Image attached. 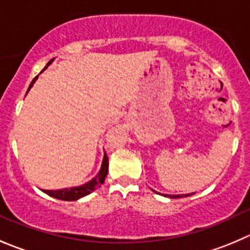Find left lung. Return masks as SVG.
<instances>
[{
  "label": "left lung",
  "instance_id": "8db88e82",
  "mask_svg": "<svg viewBox=\"0 0 250 250\" xmlns=\"http://www.w3.org/2000/svg\"><path fill=\"white\" fill-rule=\"evenodd\" d=\"M194 194V192H192ZM192 194H185V195H166V196H169V198H173V199H177V198H183V196H190V195Z\"/></svg>",
  "mask_w": 250,
  "mask_h": 250
}]
</instances>
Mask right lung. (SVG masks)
<instances>
[{"instance_id":"add662e5","label":"right lung","mask_w":250,"mask_h":250,"mask_svg":"<svg viewBox=\"0 0 250 250\" xmlns=\"http://www.w3.org/2000/svg\"><path fill=\"white\" fill-rule=\"evenodd\" d=\"M51 61L52 60H50L49 62H47V65L45 66L44 70H46V67L50 65V63H51ZM44 70H42V71H44ZM42 72H40V73H42ZM37 78H38V76L34 78V80L32 81L29 88H28L27 93L29 92L30 88L33 87V84H34V82L37 81ZM108 167H109L108 157H106V153H104L103 163H102L101 169H99L98 174H97L96 177H94L92 180L87 182L85 184L80 185V187L66 188V189H59V190H42V191H44L45 194L52 196V198L59 199V200H65V201L78 200V199L83 198V196H85V195L91 194L92 191H94L96 189H98V188L101 187L102 184H103L104 180H105L106 174H108Z\"/></svg>"}]
</instances>
